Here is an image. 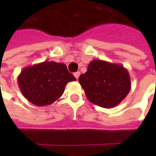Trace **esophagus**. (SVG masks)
Here are the masks:
<instances>
[{"instance_id": "obj_1", "label": "esophagus", "mask_w": 156, "mask_h": 156, "mask_svg": "<svg viewBox=\"0 0 156 156\" xmlns=\"http://www.w3.org/2000/svg\"><path fill=\"white\" fill-rule=\"evenodd\" d=\"M74 77L76 78H77V79H78V78H79V76H80V72H76V73H74Z\"/></svg>"}]
</instances>
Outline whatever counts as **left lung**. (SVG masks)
Segmentation results:
<instances>
[{
  "instance_id": "1",
  "label": "left lung",
  "mask_w": 156,
  "mask_h": 156,
  "mask_svg": "<svg viewBox=\"0 0 156 156\" xmlns=\"http://www.w3.org/2000/svg\"><path fill=\"white\" fill-rule=\"evenodd\" d=\"M89 101L105 108L117 106L131 88L129 73L124 66L94 59L78 78Z\"/></svg>"
}]
</instances>
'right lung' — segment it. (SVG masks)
Returning <instances> with one entry per match:
<instances>
[{
    "instance_id": "right-lung-1",
    "label": "right lung",
    "mask_w": 156,
    "mask_h": 156,
    "mask_svg": "<svg viewBox=\"0 0 156 156\" xmlns=\"http://www.w3.org/2000/svg\"><path fill=\"white\" fill-rule=\"evenodd\" d=\"M76 81L64 63L45 61L26 67L17 77L23 96L37 106L51 105L61 97L69 82Z\"/></svg>"
}]
</instances>
